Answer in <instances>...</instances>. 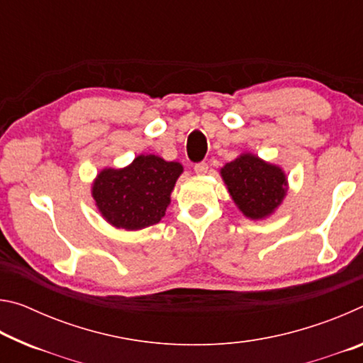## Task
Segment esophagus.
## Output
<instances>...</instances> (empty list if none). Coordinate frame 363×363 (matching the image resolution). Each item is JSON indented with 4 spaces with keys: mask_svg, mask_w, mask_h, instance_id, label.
Returning a JSON list of instances; mask_svg holds the SVG:
<instances>
[{
    "mask_svg": "<svg viewBox=\"0 0 363 363\" xmlns=\"http://www.w3.org/2000/svg\"><path fill=\"white\" fill-rule=\"evenodd\" d=\"M194 169H195V173H196V174L203 176V174H206V173H208V163H205V162L196 163L195 167H194Z\"/></svg>",
    "mask_w": 363,
    "mask_h": 363,
    "instance_id": "1",
    "label": "esophagus"
}]
</instances>
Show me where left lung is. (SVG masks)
Segmentation results:
<instances>
[{
  "label": "left lung",
  "instance_id": "1",
  "mask_svg": "<svg viewBox=\"0 0 363 363\" xmlns=\"http://www.w3.org/2000/svg\"><path fill=\"white\" fill-rule=\"evenodd\" d=\"M220 176L238 210L250 219L270 216L286 195L284 169L253 153H242L233 162L225 163Z\"/></svg>",
  "mask_w": 363,
  "mask_h": 363
}]
</instances>
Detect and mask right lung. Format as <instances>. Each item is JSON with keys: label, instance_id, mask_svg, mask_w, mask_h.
<instances>
[{"label": "right lung", "instance_id": "obj_1", "mask_svg": "<svg viewBox=\"0 0 363 363\" xmlns=\"http://www.w3.org/2000/svg\"><path fill=\"white\" fill-rule=\"evenodd\" d=\"M181 173V163L139 155L126 168L102 169L91 192L107 223L116 229L139 230L162 220Z\"/></svg>", "mask_w": 363, "mask_h": 363}]
</instances>
